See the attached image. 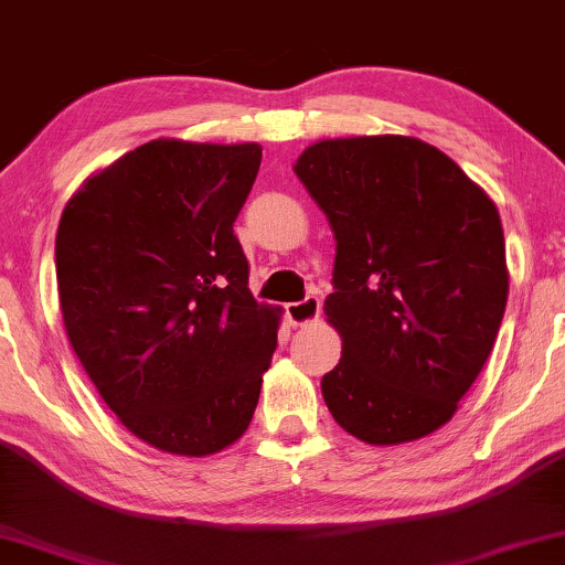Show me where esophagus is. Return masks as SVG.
Returning <instances> with one entry per match:
<instances>
[{"label": "esophagus", "mask_w": 565, "mask_h": 565, "mask_svg": "<svg viewBox=\"0 0 565 565\" xmlns=\"http://www.w3.org/2000/svg\"><path fill=\"white\" fill-rule=\"evenodd\" d=\"M318 315H320L318 297H305L302 302L287 305V320H289V326H295V328L310 326V322L318 320Z\"/></svg>", "instance_id": "esophagus-1"}]
</instances>
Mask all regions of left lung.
<instances>
[{
	"label": "left lung",
	"mask_w": 565,
	"mask_h": 565,
	"mask_svg": "<svg viewBox=\"0 0 565 565\" xmlns=\"http://www.w3.org/2000/svg\"><path fill=\"white\" fill-rule=\"evenodd\" d=\"M295 172L335 235L322 310L343 351L320 382L328 411L377 447L436 431L507 310L499 209L445 152L395 134L315 141Z\"/></svg>",
	"instance_id": "left-lung-1"
}]
</instances>
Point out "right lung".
I'll use <instances>...</instances> for the list:
<instances>
[{"mask_svg":"<svg viewBox=\"0 0 565 565\" xmlns=\"http://www.w3.org/2000/svg\"><path fill=\"white\" fill-rule=\"evenodd\" d=\"M263 149L154 139L95 172L56 232L66 335L105 405L162 452L250 426L281 307L255 302L235 224Z\"/></svg>","mask_w":565,"mask_h":565,"instance_id":"obj_1","label":"right lung"}]
</instances>
